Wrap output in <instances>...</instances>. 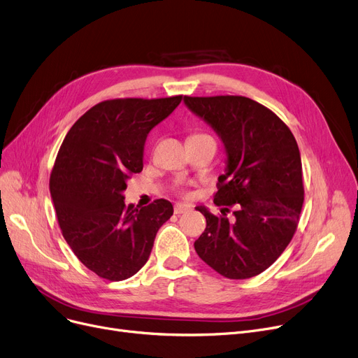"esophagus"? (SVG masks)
I'll return each mask as SVG.
<instances>
[{
    "mask_svg": "<svg viewBox=\"0 0 358 358\" xmlns=\"http://www.w3.org/2000/svg\"><path fill=\"white\" fill-rule=\"evenodd\" d=\"M190 209H192V206H190V205H185V203H177V205L174 206V213H176V215L185 213V212H189Z\"/></svg>",
    "mask_w": 358,
    "mask_h": 358,
    "instance_id": "34e87169",
    "label": "esophagus"
}]
</instances>
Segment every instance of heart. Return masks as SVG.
Returning a JSON list of instances; mask_svg holds the SVG:
<instances>
[{
  "label": "heart",
  "mask_w": 358,
  "mask_h": 358,
  "mask_svg": "<svg viewBox=\"0 0 358 358\" xmlns=\"http://www.w3.org/2000/svg\"><path fill=\"white\" fill-rule=\"evenodd\" d=\"M192 137H208L206 134H196V136H192Z\"/></svg>",
  "instance_id": "1"
}]
</instances>
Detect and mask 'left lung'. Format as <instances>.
Wrapping results in <instances>:
<instances>
[{
  "label": "left lung",
  "instance_id": "obj_1",
  "mask_svg": "<svg viewBox=\"0 0 358 358\" xmlns=\"http://www.w3.org/2000/svg\"><path fill=\"white\" fill-rule=\"evenodd\" d=\"M189 110L220 136L227 155L215 205L194 250L213 271L247 279L266 271L297 229L304 201L299 145L285 122L245 96H184ZM234 207L229 222L226 213Z\"/></svg>",
  "mask_w": 358,
  "mask_h": 358
}]
</instances>
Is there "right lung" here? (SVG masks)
<instances>
[{
	"mask_svg": "<svg viewBox=\"0 0 358 358\" xmlns=\"http://www.w3.org/2000/svg\"><path fill=\"white\" fill-rule=\"evenodd\" d=\"M182 96L103 101L83 114L61 145L50 178L57 220L83 265L110 281H122L148 262L158 229L173 216L165 199L134 208L122 192L143 169L149 131Z\"/></svg>",
	"mask_w": 358,
	"mask_h": 358,
	"instance_id": "right-lung-1",
	"label": "right lung"
}]
</instances>
